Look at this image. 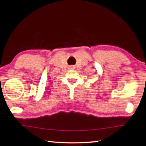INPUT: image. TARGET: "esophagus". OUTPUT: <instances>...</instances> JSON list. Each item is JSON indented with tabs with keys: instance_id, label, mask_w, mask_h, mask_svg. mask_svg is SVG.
Listing matches in <instances>:
<instances>
[{
	"instance_id": "obj_1",
	"label": "esophagus",
	"mask_w": 146,
	"mask_h": 146,
	"mask_svg": "<svg viewBox=\"0 0 146 146\" xmlns=\"http://www.w3.org/2000/svg\"><path fill=\"white\" fill-rule=\"evenodd\" d=\"M70 68H71V69H73L74 67H73V66H70Z\"/></svg>"
}]
</instances>
